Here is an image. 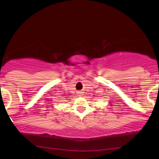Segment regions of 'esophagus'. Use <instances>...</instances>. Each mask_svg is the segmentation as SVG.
<instances>
[{
  "label": "esophagus",
  "instance_id": "1",
  "mask_svg": "<svg viewBox=\"0 0 159 159\" xmlns=\"http://www.w3.org/2000/svg\"><path fill=\"white\" fill-rule=\"evenodd\" d=\"M78 94H79V96H81V92H78Z\"/></svg>",
  "mask_w": 159,
  "mask_h": 159
}]
</instances>
